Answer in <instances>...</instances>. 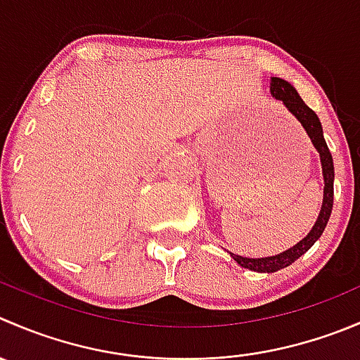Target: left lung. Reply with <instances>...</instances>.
Instances as JSON below:
<instances>
[{"instance_id":"obj_1","label":"left lung","mask_w":360,"mask_h":360,"mask_svg":"<svg viewBox=\"0 0 360 360\" xmlns=\"http://www.w3.org/2000/svg\"><path fill=\"white\" fill-rule=\"evenodd\" d=\"M271 95L273 98L283 102V105L287 107L288 112L295 117V120L301 123V127L304 128V131L308 134L309 141H311L313 148L319 151L320 155V163H322V176H323V200L322 207H320L319 218H316L315 225L311 226L308 236L304 239L299 240L297 244H294L292 248H288L283 253L273 255V257H262V258H250V257H240V255L230 253V257L244 269H250L255 273H276L280 269L288 267L290 264H294L299 257L306 253L316 240L320 239V236L326 230L327 221L330 218V211H333V200H334V163H333V155H330L329 148H327V142L323 139V130L322 123H320L319 116L302 102V98L299 96L297 89L292 86L290 82H287L285 79L280 77H271Z\"/></svg>"}]
</instances>
